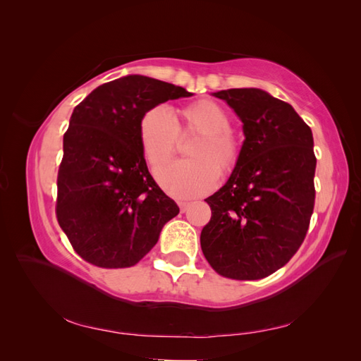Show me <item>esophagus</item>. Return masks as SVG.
I'll return each instance as SVG.
<instances>
[{"mask_svg": "<svg viewBox=\"0 0 361 361\" xmlns=\"http://www.w3.org/2000/svg\"><path fill=\"white\" fill-rule=\"evenodd\" d=\"M190 202H179V207H180V211L182 212H187L188 211V207H190Z\"/></svg>", "mask_w": 361, "mask_h": 361, "instance_id": "obj_1", "label": "esophagus"}]
</instances>
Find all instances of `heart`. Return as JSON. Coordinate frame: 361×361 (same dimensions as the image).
Listing matches in <instances>:
<instances>
[{
	"label": "heart",
	"mask_w": 361,
	"mask_h": 361,
	"mask_svg": "<svg viewBox=\"0 0 361 361\" xmlns=\"http://www.w3.org/2000/svg\"><path fill=\"white\" fill-rule=\"evenodd\" d=\"M197 134L187 149L190 159L173 161L157 171L162 190L174 199H194L209 192L221 174L232 173L243 155V145L232 129V116L212 99L183 106L174 120L167 106L157 105L140 120L141 152L152 169L167 161L179 135Z\"/></svg>",
	"instance_id": "1"
}]
</instances>
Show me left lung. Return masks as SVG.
<instances>
[{"label":"left lung","instance_id":"1","mask_svg":"<svg viewBox=\"0 0 361 361\" xmlns=\"http://www.w3.org/2000/svg\"><path fill=\"white\" fill-rule=\"evenodd\" d=\"M244 123L243 155L223 188L204 202L200 235L215 272L259 280L285 267L307 235L314 207L313 135L293 108L259 89L214 93Z\"/></svg>","mask_w":361,"mask_h":361}]
</instances>
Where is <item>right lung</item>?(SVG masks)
Wrapping results in <instances>:
<instances>
[{"label":"right lung","mask_w":361,"mask_h":361,"mask_svg":"<svg viewBox=\"0 0 361 361\" xmlns=\"http://www.w3.org/2000/svg\"><path fill=\"white\" fill-rule=\"evenodd\" d=\"M183 87L128 75L75 106L63 137L56 215L76 255L99 268H129L158 241L179 206L150 176L141 152L143 114Z\"/></svg>","instance_id":"right-lung-1"}]
</instances>
